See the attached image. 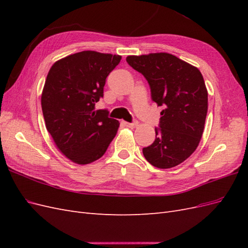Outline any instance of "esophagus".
<instances>
[{"mask_svg":"<svg viewBox=\"0 0 248 248\" xmlns=\"http://www.w3.org/2000/svg\"><path fill=\"white\" fill-rule=\"evenodd\" d=\"M125 125H126L127 127H129V128H134V127L139 126V122H138V121H134V122H132V123L125 122Z\"/></svg>","mask_w":248,"mask_h":248,"instance_id":"1","label":"esophagus"}]
</instances>
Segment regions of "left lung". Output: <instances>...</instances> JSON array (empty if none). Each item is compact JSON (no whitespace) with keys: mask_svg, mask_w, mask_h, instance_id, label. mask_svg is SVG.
<instances>
[{"mask_svg":"<svg viewBox=\"0 0 248 248\" xmlns=\"http://www.w3.org/2000/svg\"><path fill=\"white\" fill-rule=\"evenodd\" d=\"M126 61L146 78L160 112L152 145L142 149L149 163L170 169L196 151L208 110V91L197 67L168 52L128 56Z\"/></svg>","mask_w":248,"mask_h":248,"instance_id":"left-lung-1","label":"left lung"}]
</instances>
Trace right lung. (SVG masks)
Wrapping results in <instances>:
<instances>
[{"label": "right lung", "instance_id": "obj_1", "mask_svg": "<svg viewBox=\"0 0 248 248\" xmlns=\"http://www.w3.org/2000/svg\"><path fill=\"white\" fill-rule=\"evenodd\" d=\"M121 58L84 50L50 67L41 94L44 121L59 151L74 163L99 159L116 137L119 121L108 110H95V103Z\"/></svg>", "mask_w": 248, "mask_h": 248}]
</instances>
